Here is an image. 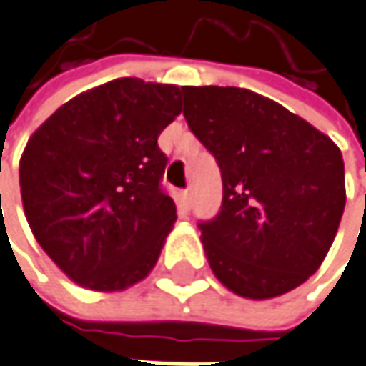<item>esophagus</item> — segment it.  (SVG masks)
Instances as JSON below:
<instances>
[{
	"label": "esophagus",
	"mask_w": 366,
	"mask_h": 366,
	"mask_svg": "<svg viewBox=\"0 0 366 366\" xmlns=\"http://www.w3.org/2000/svg\"><path fill=\"white\" fill-rule=\"evenodd\" d=\"M190 204H192L190 190H182V192H180V207H182V209H190Z\"/></svg>",
	"instance_id": "34e87169"
}]
</instances>
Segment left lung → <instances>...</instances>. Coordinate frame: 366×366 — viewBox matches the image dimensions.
<instances>
[{"label": "left lung", "instance_id": "obj_1", "mask_svg": "<svg viewBox=\"0 0 366 366\" xmlns=\"http://www.w3.org/2000/svg\"><path fill=\"white\" fill-rule=\"evenodd\" d=\"M182 93L184 118L222 169V211L199 226L215 277L252 300L298 288L321 267L344 213L337 144L248 89Z\"/></svg>", "mask_w": 366, "mask_h": 366}]
</instances>
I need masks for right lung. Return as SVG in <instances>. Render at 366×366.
<instances>
[{
    "mask_svg": "<svg viewBox=\"0 0 366 366\" xmlns=\"http://www.w3.org/2000/svg\"><path fill=\"white\" fill-rule=\"evenodd\" d=\"M180 112V86L116 78L64 103L26 142V222L82 288L126 290L155 267L176 222L157 137Z\"/></svg>",
    "mask_w": 366,
    "mask_h": 366,
    "instance_id": "right-lung-1",
    "label": "right lung"
}]
</instances>
